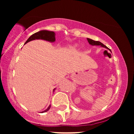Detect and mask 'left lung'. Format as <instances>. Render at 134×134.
<instances>
[{
  "instance_id": "1",
  "label": "left lung",
  "mask_w": 134,
  "mask_h": 134,
  "mask_svg": "<svg viewBox=\"0 0 134 134\" xmlns=\"http://www.w3.org/2000/svg\"><path fill=\"white\" fill-rule=\"evenodd\" d=\"M87 41L89 42V43H90V44H91V45H100L101 47H103L106 48H108L107 46L104 45V44L102 43H101L100 41L93 40L90 39V38H87Z\"/></svg>"
}]
</instances>
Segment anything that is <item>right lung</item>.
<instances>
[{
  "instance_id": "add662e5",
  "label": "right lung",
  "mask_w": 134,
  "mask_h": 134,
  "mask_svg": "<svg viewBox=\"0 0 134 134\" xmlns=\"http://www.w3.org/2000/svg\"><path fill=\"white\" fill-rule=\"evenodd\" d=\"M55 33L53 31H49L47 30H43L40 31H38L37 33H35L33 35H32L30 38L27 39V40L26 41L25 44L26 43L29 42V41L34 40L36 39H41V40H44L50 41V42H53L55 41ZM51 106H49L48 107V108L44 111H42V113L43 112H47L48 111L49 109L50 108Z\"/></svg>"
}]
</instances>
